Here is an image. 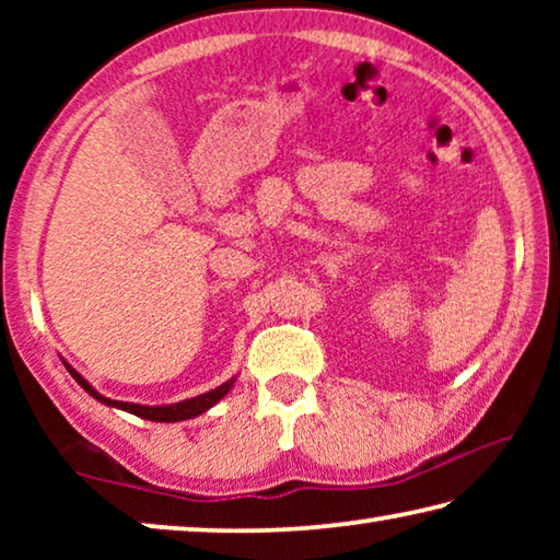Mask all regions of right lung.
I'll return each instance as SVG.
<instances>
[{
  "label": "right lung",
  "instance_id": "1",
  "mask_svg": "<svg viewBox=\"0 0 560 560\" xmlns=\"http://www.w3.org/2000/svg\"><path fill=\"white\" fill-rule=\"evenodd\" d=\"M66 371H69L73 375V381L79 383L83 390H86L89 395L96 397L98 402L103 405H110V407H120V410H126L130 415H138L143 417V420H153V422H179V420H189V417H197L210 410L212 405H217L222 400V397L230 393V387L234 385V377L232 381L222 383L220 387H214V390L210 393H202L197 397H189V400H183V402H175V405H165V407H148V405H136V402H120V400H110V397H103L101 393L93 390V387L83 381V377L73 371V368L69 363H63Z\"/></svg>",
  "mask_w": 560,
  "mask_h": 560
}]
</instances>
